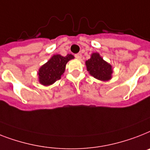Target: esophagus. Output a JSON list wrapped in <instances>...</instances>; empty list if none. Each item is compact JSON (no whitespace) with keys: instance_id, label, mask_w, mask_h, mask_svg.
<instances>
[{"instance_id":"obj_1","label":"esophagus","mask_w":150,"mask_h":150,"mask_svg":"<svg viewBox=\"0 0 150 150\" xmlns=\"http://www.w3.org/2000/svg\"><path fill=\"white\" fill-rule=\"evenodd\" d=\"M75 57L77 58V59H81V53H78V54H75Z\"/></svg>"}]
</instances>
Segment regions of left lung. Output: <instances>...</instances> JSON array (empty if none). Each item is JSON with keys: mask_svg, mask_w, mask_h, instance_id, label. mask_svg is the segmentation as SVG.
<instances>
[{"mask_svg": "<svg viewBox=\"0 0 150 150\" xmlns=\"http://www.w3.org/2000/svg\"><path fill=\"white\" fill-rule=\"evenodd\" d=\"M87 71L92 76L100 81H109L112 79V67L110 64L103 60L100 54L96 52L92 53L91 58L86 62Z\"/></svg>", "mask_w": 150, "mask_h": 150, "instance_id": "obj_1", "label": "left lung"}]
</instances>
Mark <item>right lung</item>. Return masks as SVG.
<instances>
[{
    "label": "right lung",
    "mask_w": 150,
    "mask_h": 150,
    "mask_svg": "<svg viewBox=\"0 0 150 150\" xmlns=\"http://www.w3.org/2000/svg\"><path fill=\"white\" fill-rule=\"evenodd\" d=\"M74 58L72 54H67L62 56L60 54H54L38 70V75L39 82L43 86H50L54 83L57 80L60 79L65 70L67 62Z\"/></svg>",
    "instance_id": "1"
}]
</instances>
